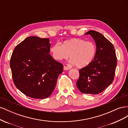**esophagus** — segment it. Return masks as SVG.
Returning <instances> with one entry per match:
<instances>
[{"mask_svg": "<svg viewBox=\"0 0 128 128\" xmlns=\"http://www.w3.org/2000/svg\"><path fill=\"white\" fill-rule=\"evenodd\" d=\"M70 68H69V67H67V66H64V70H69V69H70Z\"/></svg>", "mask_w": 128, "mask_h": 128, "instance_id": "obj_1", "label": "esophagus"}]
</instances>
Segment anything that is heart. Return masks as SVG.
Masks as SVG:
<instances>
[{
    "label": "heart",
    "mask_w": 128,
    "mask_h": 128,
    "mask_svg": "<svg viewBox=\"0 0 128 128\" xmlns=\"http://www.w3.org/2000/svg\"><path fill=\"white\" fill-rule=\"evenodd\" d=\"M50 52L57 61L66 60L70 55L71 62L81 68L90 64L94 59L96 46L92 42L74 38L64 41L62 45L56 42L50 48Z\"/></svg>",
    "instance_id": "b5f03b06"
}]
</instances>
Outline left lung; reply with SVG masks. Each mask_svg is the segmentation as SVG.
<instances>
[{"label": "left lung", "mask_w": 128, "mask_h": 128, "mask_svg": "<svg viewBox=\"0 0 128 128\" xmlns=\"http://www.w3.org/2000/svg\"><path fill=\"white\" fill-rule=\"evenodd\" d=\"M85 34H90L93 37L96 50L91 62L79 70L76 85L83 94H96L113 82L117 58L113 45L102 34L90 30Z\"/></svg>", "instance_id": "obj_1"}]
</instances>
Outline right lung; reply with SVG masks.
Listing matches in <instances>:
<instances>
[{
	"label": "right lung",
	"instance_id": "1",
	"mask_svg": "<svg viewBox=\"0 0 128 128\" xmlns=\"http://www.w3.org/2000/svg\"><path fill=\"white\" fill-rule=\"evenodd\" d=\"M49 38L31 36L16 46L10 60L14 83L30 98L45 99L54 89L63 64L53 59Z\"/></svg>",
	"mask_w": 128,
	"mask_h": 128
}]
</instances>
